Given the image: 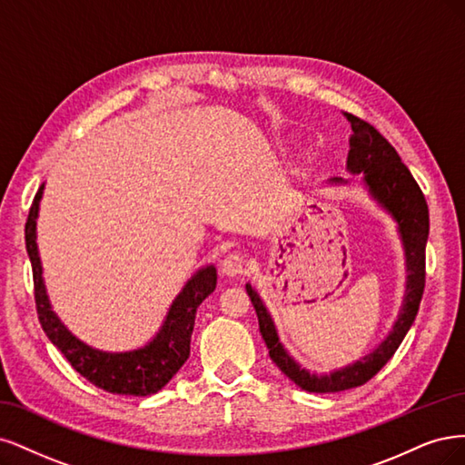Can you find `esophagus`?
<instances>
[{
	"mask_svg": "<svg viewBox=\"0 0 465 465\" xmlns=\"http://www.w3.org/2000/svg\"><path fill=\"white\" fill-rule=\"evenodd\" d=\"M222 272L226 274V276H230V278H233V276H242L243 272H245V268H247V259H245V254L243 252H230L226 259L222 261Z\"/></svg>",
	"mask_w": 465,
	"mask_h": 465,
	"instance_id": "34e87169",
	"label": "esophagus"
}]
</instances>
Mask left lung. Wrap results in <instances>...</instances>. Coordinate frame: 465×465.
<instances>
[{
	"label": "left lung",
	"mask_w": 465,
	"mask_h": 465,
	"mask_svg": "<svg viewBox=\"0 0 465 465\" xmlns=\"http://www.w3.org/2000/svg\"><path fill=\"white\" fill-rule=\"evenodd\" d=\"M343 115L348 117L353 131L350 139L348 172L353 175H363V183L369 189L371 197L396 220L403 251H406V297H403L392 332L386 336L377 350H372L369 355L348 367L336 369L331 374L309 372L282 346L274 321L264 307L261 295L252 290L251 283L245 286L251 303L257 311L259 331L271 359L299 388L317 394L350 391V388L361 386L391 361V357L400 348L401 340L406 338L417 317L419 303H421L425 290V247L429 237V206L425 194L419 189L406 163L398 156L396 148L377 129L353 114ZM332 183L348 182L341 177H334Z\"/></svg>",
	"instance_id": "left-lung-1"
}]
</instances>
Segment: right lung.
<instances>
[{
	"label": "right lung",
	"mask_w": 465,
	"mask_h": 465,
	"mask_svg": "<svg viewBox=\"0 0 465 465\" xmlns=\"http://www.w3.org/2000/svg\"><path fill=\"white\" fill-rule=\"evenodd\" d=\"M44 185H40L25 223L26 252L33 264L35 302L42 331L54 346L62 351L71 367L102 391L124 396L156 394L166 386L173 374L187 361L194 314L204 299L216 290V268L208 264L191 276L179 292L166 314L158 334L146 346L133 351H100L74 338L65 324L52 311L50 299L42 278V262L36 245V218Z\"/></svg>",
	"instance_id": "add662e5"
}]
</instances>
